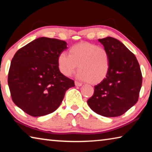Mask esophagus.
<instances>
[{
    "label": "esophagus",
    "mask_w": 152,
    "mask_h": 152,
    "mask_svg": "<svg viewBox=\"0 0 152 152\" xmlns=\"http://www.w3.org/2000/svg\"><path fill=\"white\" fill-rule=\"evenodd\" d=\"M74 83H75V85L76 86H81L82 85V83H80V82H77V81H75V82H74Z\"/></svg>",
    "instance_id": "esophagus-1"
}]
</instances>
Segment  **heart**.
Listing matches in <instances>:
<instances>
[{"label":"heart","instance_id":"1","mask_svg":"<svg viewBox=\"0 0 152 152\" xmlns=\"http://www.w3.org/2000/svg\"><path fill=\"white\" fill-rule=\"evenodd\" d=\"M77 78L96 84L106 78L110 69V55L106 48L90 43H80L61 52L58 57L60 72L70 76L78 68Z\"/></svg>","mask_w":152,"mask_h":152}]
</instances>
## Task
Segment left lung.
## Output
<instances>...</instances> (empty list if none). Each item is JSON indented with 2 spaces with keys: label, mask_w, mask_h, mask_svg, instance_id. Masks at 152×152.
<instances>
[{
  "label": "left lung",
  "mask_w": 152,
  "mask_h": 152,
  "mask_svg": "<svg viewBox=\"0 0 152 152\" xmlns=\"http://www.w3.org/2000/svg\"><path fill=\"white\" fill-rule=\"evenodd\" d=\"M110 55L109 74L94 86L87 101L90 108L107 117L120 116L136 104L142 84L140 64L135 55L115 38L99 39Z\"/></svg>",
  "instance_id": "obj_1"
}]
</instances>
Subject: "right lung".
<instances>
[{"mask_svg":"<svg viewBox=\"0 0 152 152\" xmlns=\"http://www.w3.org/2000/svg\"><path fill=\"white\" fill-rule=\"evenodd\" d=\"M67 49L64 41L39 37L20 48L10 66L8 84L12 101L33 117L53 113L74 82L60 72L58 57Z\"/></svg>","mask_w":152,"mask_h":152,"instance_id":"obj_1","label":"right lung"}]
</instances>
